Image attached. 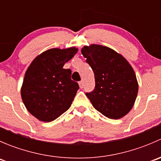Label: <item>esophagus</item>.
<instances>
[{
    "label": "esophagus",
    "mask_w": 161,
    "mask_h": 161,
    "mask_svg": "<svg viewBox=\"0 0 161 161\" xmlns=\"http://www.w3.org/2000/svg\"><path fill=\"white\" fill-rule=\"evenodd\" d=\"M79 87H80L81 89L83 88V82H82V81H81V82H79Z\"/></svg>",
    "instance_id": "34e87169"
}]
</instances>
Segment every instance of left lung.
I'll return each instance as SVG.
<instances>
[{
	"label": "left lung",
	"instance_id": "8db88e82",
	"mask_svg": "<svg viewBox=\"0 0 161 161\" xmlns=\"http://www.w3.org/2000/svg\"><path fill=\"white\" fill-rule=\"evenodd\" d=\"M81 52L94 72L95 88L86 93L93 108L111 119L127 114L139 90L131 64L122 55L102 45L84 46Z\"/></svg>",
	"mask_w": 161,
	"mask_h": 161
}]
</instances>
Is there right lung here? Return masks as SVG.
<instances>
[{
  "label": "right lung",
  "mask_w": 161,
  "mask_h": 161,
  "mask_svg": "<svg viewBox=\"0 0 161 161\" xmlns=\"http://www.w3.org/2000/svg\"><path fill=\"white\" fill-rule=\"evenodd\" d=\"M77 51L74 47L47 50L38 55L25 71L21 88L22 101L40 121H53L71 107L79 86L71 79V69L63 66Z\"/></svg>",
  "instance_id": "add662e5"
}]
</instances>
